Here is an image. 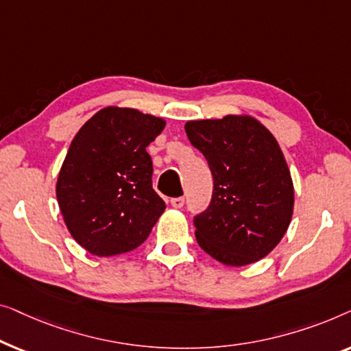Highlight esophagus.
<instances>
[{
  "label": "esophagus",
  "mask_w": 351,
  "mask_h": 351,
  "mask_svg": "<svg viewBox=\"0 0 351 351\" xmlns=\"http://www.w3.org/2000/svg\"><path fill=\"white\" fill-rule=\"evenodd\" d=\"M170 204L173 208H182V205H184V199L182 197H176V199H171Z\"/></svg>",
  "instance_id": "obj_1"
}]
</instances>
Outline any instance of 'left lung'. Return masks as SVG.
Instances as JSON below:
<instances>
[{
	"label": "left lung",
	"instance_id": "8db88e82",
	"mask_svg": "<svg viewBox=\"0 0 351 351\" xmlns=\"http://www.w3.org/2000/svg\"><path fill=\"white\" fill-rule=\"evenodd\" d=\"M184 128L215 180L208 210L194 219L197 243L230 267L258 263L293 218V178L278 141L250 114L187 121Z\"/></svg>",
	"mask_w": 351,
	"mask_h": 351
}]
</instances>
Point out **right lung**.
Returning a JSON list of instances; mask_svg holds the SVG:
<instances>
[{"mask_svg": "<svg viewBox=\"0 0 351 351\" xmlns=\"http://www.w3.org/2000/svg\"><path fill=\"white\" fill-rule=\"evenodd\" d=\"M165 124L135 108L106 106L73 138L56 194L68 232L90 254L135 250L165 211L146 152Z\"/></svg>", "mask_w": 351, "mask_h": 351, "instance_id": "right-lung-1", "label": "right lung"}]
</instances>
